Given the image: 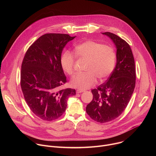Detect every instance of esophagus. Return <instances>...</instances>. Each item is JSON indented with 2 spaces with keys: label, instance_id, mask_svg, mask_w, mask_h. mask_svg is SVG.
Returning <instances> with one entry per match:
<instances>
[{
  "label": "esophagus",
  "instance_id": "34e87169",
  "mask_svg": "<svg viewBox=\"0 0 156 156\" xmlns=\"http://www.w3.org/2000/svg\"><path fill=\"white\" fill-rule=\"evenodd\" d=\"M84 91H85L83 90H80V89H78V90H76V93H83Z\"/></svg>",
  "mask_w": 156,
  "mask_h": 156
}]
</instances>
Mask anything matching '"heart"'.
<instances>
[{"instance_id": "obj_1", "label": "heart", "mask_w": 156, "mask_h": 156, "mask_svg": "<svg viewBox=\"0 0 156 156\" xmlns=\"http://www.w3.org/2000/svg\"><path fill=\"white\" fill-rule=\"evenodd\" d=\"M75 54L76 56L87 60L85 73L75 75L72 80V86L80 90H86L94 86L97 78L101 81L106 78L112 72L115 63L116 54L110 46L87 40L75 46ZM75 57L69 51H64L60 57V65L62 69L67 74L73 73Z\"/></svg>"}]
</instances>
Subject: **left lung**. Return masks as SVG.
I'll return each mask as SVG.
<instances>
[{
  "mask_svg": "<svg viewBox=\"0 0 156 156\" xmlns=\"http://www.w3.org/2000/svg\"><path fill=\"white\" fill-rule=\"evenodd\" d=\"M102 34L114 44L117 63L107 82L91 91L93 98L87 105L86 111L93 120L105 123L117 118L126 107L135 87L136 70L129 44L114 33Z\"/></svg>",
  "mask_w": 156,
  "mask_h": 156,
  "instance_id": "obj_1",
  "label": "left lung"
}]
</instances>
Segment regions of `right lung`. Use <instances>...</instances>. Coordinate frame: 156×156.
Wrapping results in <instances>:
<instances>
[{
	"instance_id": "obj_1",
	"label": "right lung",
	"mask_w": 156,
	"mask_h": 156,
	"mask_svg": "<svg viewBox=\"0 0 156 156\" xmlns=\"http://www.w3.org/2000/svg\"><path fill=\"white\" fill-rule=\"evenodd\" d=\"M76 36L48 33L39 37L25 54L21 70V87L30 108L40 119L51 121L65 111L73 89L61 90L66 78L60 65L63 48Z\"/></svg>"
}]
</instances>
